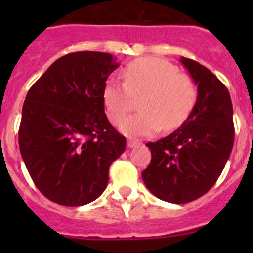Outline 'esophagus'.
<instances>
[{
  "label": "esophagus",
  "instance_id": "1",
  "mask_svg": "<svg viewBox=\"0 0 253 253\" xmlns=\"http://www.w3.org/2000/svg\"><path fill=\"white\" fill-rule=\"evenodd\" d=\"M142 143L138 142V140H134V139H128V142H126V146H128V148H134V147H138L140 146Z\"/></svg>",
  "mask_w": 253,
  "mask_h": 253
}]
</instances>
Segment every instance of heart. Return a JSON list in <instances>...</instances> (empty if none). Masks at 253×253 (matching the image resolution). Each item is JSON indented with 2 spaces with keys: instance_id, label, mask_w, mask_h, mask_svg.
<instances>
[{
  "instance_id": "b5f03b06",
  "label": "heart",
  "mask_w": 253,
  "mask_h": 253,
  "mask_svg": "<svg viewBox=\"0 0 253 253\" xmlns=\"http://www.w3.org/2000/svg\"><path fill=\"white\" fill-rule=\"evenodd\" d=\"M124 84L107 80L102 88V101L107 118L120 124L132 108V97L142 96V110L120 125V131L130 138L152 137L163 128L175 130L184 124L195 106V82L178 73L177 67L161 58H139L123 69Z\"/></svg>"
}]
</instances>
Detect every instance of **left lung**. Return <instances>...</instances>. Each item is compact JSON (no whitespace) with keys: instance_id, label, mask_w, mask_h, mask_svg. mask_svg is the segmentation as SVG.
<instances>
[{"instance_id":"left-lung-1","label":"left lung","mask_w":253,"mask_h":253,"mask_svg":"<svg viewBox=\"0 0 253 253\" xmlns=\"http://www.w3.org/2000/svg\"><path fill=\"white\" fill-rule=\"evenodd\" d=\"M180 62L198 86L193 113L173 133L147 143L152 160L142 178L161 200L185 204L207 194L222 173L234 142L233 106L227 87L207 67Z\"/></svg>"}]
</instances>
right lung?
I'll return each mask as SVG.
<instances>
[{"label": "right lung", "mask_w": 253, "mask_h": 253, "mask_svg": "<svg viewBox=\"0 0 253 253\" xmlns=\"http://www.w3.org/2000/svg\"><path fill=\"white\" fill-rule=\"evenodd\" d=\"M119 67L101 51L59 58L26 95L19 129L21 157L39 191L51 202L80 207L107 186L109 167L125 137L105 114L102 88Z\"/></svg>", "instance_id": "1"}]
</instances>
